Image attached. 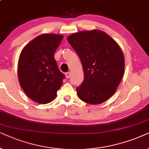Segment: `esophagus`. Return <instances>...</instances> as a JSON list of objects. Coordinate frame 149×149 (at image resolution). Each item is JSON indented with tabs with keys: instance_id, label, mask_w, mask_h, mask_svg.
<instances>
[{
	"instance_id": "obj_1",
	"label": "esophagus",
	"mask_w": 149,
	"mask_h": 149,
	"mask_svg": "<svg viewBox=\"0 0 149 149\" xmlns=\"http://www.w3.org/2000/svg\"><path fill=\"white\" fill-rule=\"evenodd\" d=\"M65 76H66L67 78H69L71 77V72H67L65 73Z\"/></svg>"
}]
</instances>
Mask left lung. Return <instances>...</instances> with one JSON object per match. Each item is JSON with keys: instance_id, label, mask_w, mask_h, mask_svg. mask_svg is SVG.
<instances>
[{"instance_id": "8db88e82", "label": "left lung", "mask_w": 149, "mask_h": 149, "mask_svg": "<svg viewBox=\"0 0 149 149\" xmlns=\"http://www.w3.org/2000/svg\"><path fill=\"white\" fill-rule=\"evenodd\" d=\"M67 41L80 57L84 71V80L76 88L79 98L90 104L106 102L123 77L124 55L119 45L100 30L73 33Z\"/></svg>"}]
</instances>
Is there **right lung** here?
Returning <instances> with one entry per match:
<instances>
[{
  "instance_id": "right-lung-1",
  "label": "right lung",
  "mask_w": 149,
  "mask_h": 149,
  "mask_svg": "<svg viewBox=\"0 0 149 149\" xmlns=\"http://www.w3.org/2000/svg\"><path fill=\"white\" fill-rule=\"evenodd\" d=\"M63 38L56 34L39 35L21 52L17 64L19 82L26 95L35 102H51L62 86L65 76L54 56Z\"/></svg>"
}]
</instances>
